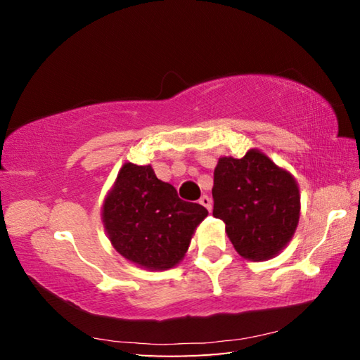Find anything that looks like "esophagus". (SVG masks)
Returning <instances> with one entry per match:
<instances>
[{
    "label": "esophagus",
    "mask_w": 360,
    "mask_h": 360,
    "mask_svg": "<svg viewBox=\"0 0 360 360\" xmlns=\"http://www.w3.org/2000/svg\"><path fill=\"white\" fill-rule=\"evenodd\" d=\"M200 205H203L208 211H211V208H212V202L208 195H202V198H200Z\"/></svg>",
    "instance_id": "obj_1"
}]
</instances>
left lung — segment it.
I'll return each mask as SVG.
<instances>
[{
    "mask_svg": "<svg viewBox=\"0 0 360 360\" xmlns=\"http://www.w3.org/2000/svg\"><path fill=\"white\" fill-rule=\"evenodd\" d=\"M212 216L221 219L241 257L265 260L294 235L300 216L295 179L259 150L222 157L214 169Z\"/></svg>",
    "mask_w": 360,
    "mask_h": 360,
    "instance_id": "left-lung-1",
    "label": "left lung"
}]
</instances>
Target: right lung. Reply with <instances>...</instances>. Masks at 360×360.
<instances>
[{"instance_id":"1","label":"right lung","mask_w":360,"mask_h":360,"mask_svg":"<svg viewBox=\"0 0 360 360\" xmlns=\"http://www.w3.org/2000/svg\"><path fill=\"white\" fill-rule=\"evenodd\" d=\"M206 216L205 206L181 200L150 165L133 163L122 167L103 205V222L115 251L148 270L178 264Z\"/></svg>"}]
</instances>
